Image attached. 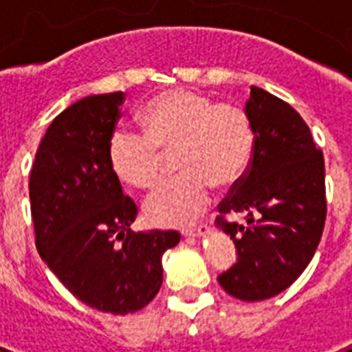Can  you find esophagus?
Here are the masks:
<instances>
[{
	"mask_svg": "<svg viewBox=\"0 0 352 352\" xmlns=\"http://www.w3.org/2000/svg\"><path fill=\"white\" fill-rule=\"evenodd\" d=\"M210 232L208 225H201L197 228H186V230H182V235L184 237H204V235Z\"/></svg>",
	"mask_w": 352,
	"mask_h": 352,
	"instance_id": "34e87169",
	"label": "esophagus"
}]
</instances>
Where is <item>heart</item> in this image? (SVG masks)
Returning <instances> with one entry per match:
<instances>
[{
  "mask_svg": "<svg viewBox=\"0 0 352 352\" xmlns=\"http://www.w3.org/2000/svg\"><path fill=\"white\" fill-rule=\"evenodd\" d=\"M144 135L118 127L109 138V164L124 184H159L164 155L175 151L181 173L151 193L144 212L151 225L186 226L203 214L214 186L239 184L254 153V127L243 107L217 104L190 89L160 93L138 115Z\"/></svg>",
  "mask_w": 352,
  "mask_h": 352,
  "instance_id": "obj_1",
  "label": "heart"
}]
</instances>
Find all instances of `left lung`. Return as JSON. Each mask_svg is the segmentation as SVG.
Wrapping results in <instances>:
<instances>
[{"label":"left lung","mask_w":352,"mask_h":352,"mask_svg":"<svg viewBox=\"0 0 352 352\" xmlns=\"http://www.w3.org/2000/svg\"><path fill=\"white\" fill-rule=\"evenodd\" d=\"M245 111L254 153L219 214L246 215V225L217 219L237 248V261L217 281L237 300L261 301L289 289L320 245L327 215L325 164L309 126L287 102L250 85Z\"/></svg>","instance_id":"left-lung-1"}]
</instances>
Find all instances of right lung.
I'll return each mask as SVG.
<instances>
[{
	"mask_svg": "<svg viewBox=\"0 0 352 352\" xmlns=\"http://www.w3.org/2000/svg\"><path fill=\"white\" fill-rule=\"evenodd\" d=\"M124 93L91 95L58 115L41 138L29 195L36 248L65 289L96 311L129 314L162 285L175 230L131 232L137 206L109 164Z\"/></svg>",
	"mask_w": 352,
	"mask_h": 352,
	"instance_id": "add662e5",
	"label": "right lung"
}]
</instances>
